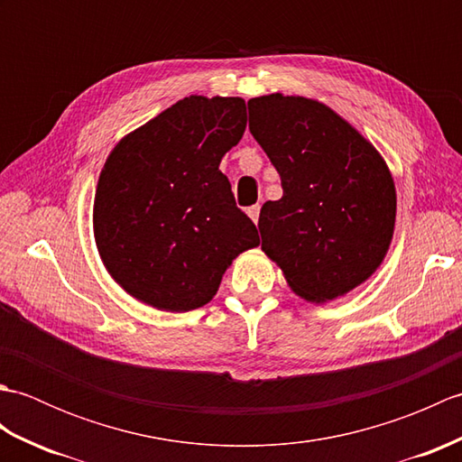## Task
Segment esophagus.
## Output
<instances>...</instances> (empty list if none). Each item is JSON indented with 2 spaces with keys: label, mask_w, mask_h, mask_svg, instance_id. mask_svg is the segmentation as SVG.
<instances>
[{
  "label": "esophagus",
  "mask_w": 462,
  "mask_h": 462,
  "mask_svg": "<svg viewBox=\"0 0 462 462\" xmlns=\"http://www.w3.org/2000/svg\"><path fill=\"white\" fill-rule=\"evenodd\" d=\"M248 216H250V218H252L254 222H258V218H260V204L250 206V208H248Z\"/></svg>",
  "instance_id": "obj_1"
}]
</instances>
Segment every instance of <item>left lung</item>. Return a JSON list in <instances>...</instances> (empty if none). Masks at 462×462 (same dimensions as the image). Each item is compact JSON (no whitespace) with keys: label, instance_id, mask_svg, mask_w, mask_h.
<instances>
[{"label":"left lung","instance_id":"left-lung-1","mask_svg":"<svg viewBox=\"0 0 462 462\" xmlns=\"http://www.w3.org/2000/svg\"><path fill=\"white\" fill-rule=\"evenodd\" d=\"M250 133L282 179L262 206V250L310 301L343 296L377 270L395 226V184L379 152L318 101H248Z\"/></svg>","mask_w":462,"mask_h":462}]
</instances>
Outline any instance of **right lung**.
Here are the masks:
<instances>
[{"instance_id":"right-lung-1","label":"right lung","mask_w":462,"mask_h":462,"mask_svg":"<svg viewBox=\"0 0 462 462\" xmlns=\"http://www.w3.org/2000/svg\"><path fill=\"white\" fill-rule=\"evenodd\" d=\"M246 131L240 97H186L115 146L95 194V240L111 276L144 303L190 311L240 252L260 244L222 156Z\"/></svg>"}]
</instances>
